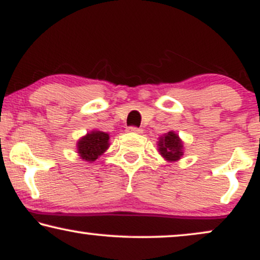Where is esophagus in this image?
<instances>
[{
    "instance_id": "1",
    "label": "esophagus",
    "mask_w": 260,
    "mask_h": 260,
    "mask_svg": "<svg viewBox=\"0 0 260 260\" xmlns=\"http://www.w3.org/2000/svg\"><path fill=\"white\" fill-rule=\"evenodd\" d=\"M128 132H131V133H142L143 132V129L142 128H138V127H133V126H131V127H128Z\"/></svg>"
}]
</instances>
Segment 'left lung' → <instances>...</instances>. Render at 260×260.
I'll use <instances>...</instances> for the list:
<instances>
[{"instance_id":"8db88e82","label":"left lung","mask_w":260,"mask_h":260,"mask_svg":"<svg viewBox=\"0 0 260 260\" xmlns=\"http://www.w3.org/2000/svg\"><path fill=\"white\" fill-rule=\"evenodd\" d=\"M182 147L183 145L180 138L174 132H169L159 140V151L166 160L176 161L180 159L181 155H183Z\"/></svg>"}]
</instances>
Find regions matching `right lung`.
<instances>
[{"mask_svg": "<svg viewBox=\"0 0 260 260\" xmlns=\"http://www.w3.org/2000/svg\"><path fill=\"white\" fill-rule=\"evenodd\" d=\"M109 147V134L105 132L88 133L78 142V153L86 161H94Z\"/></svg>", "mask_w": 260, "mask_h": 260, "instance_id": "1", "label": "right lung"}]
</instances>
